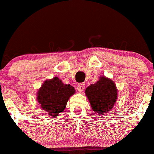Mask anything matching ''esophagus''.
Here are the masks:
<instances>
[{
	"label": "esophagus",
	"instance_id": "obj_1",
	"mask_svg": "<svg viewBox=\"0 0 154 154\" xmlns=\"http://www.w3.org/2000/svg\"><path fill=\"white\" fill-rule=\"evenodd\" d=\"M85 85L83 83L79 84V85H77V90H78V91H79V92H82V91H83L84 89H85Z\"/></svg>",
	"mask_w": 154,
	"mask_h": 154
}]
</instances>
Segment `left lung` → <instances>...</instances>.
Masks as SVG:
<instances>
[{
    "label": "left lung",
    "mask_w": 154,
    "mask_h": 154,
    "mask_svg": "<svg viewBox=\"0 0 154 154\" xmlns=\"http://www.w3.org/2000/svg\"><path fill=\"white\" fill-rule=\"evenodd\" d=\"M85 94L92 109L98 115H103L110 110L118 97L115 83L106 77H101L98 82L88 87Z\"/></svg>",
    "instance_id": "8db88e82"
}]
</instances>
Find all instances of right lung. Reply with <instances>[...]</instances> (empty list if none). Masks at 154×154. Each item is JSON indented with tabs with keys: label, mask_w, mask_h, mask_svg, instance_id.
Returning a JSON list of instances; mask_svg holds the SVG:
<instances>
[{
	"label": "right lung",
	"mask_w": 154,
	"mask_h": 154,
	"mask_svg": "<svg viewBox=\"0 0 154 154\" xmlns=\"http://www.w3.org/2000/svg\"><path fill=\"white\" fill-rule=\"evenodd\" d=\"M75 94L70 85H64L57 77L46 80L39 90L37 100L41 108L51 116L57 117L64 110L68 100Z\"/></svg>",
	"instance_id": "add662e5"
}]
</instances>
